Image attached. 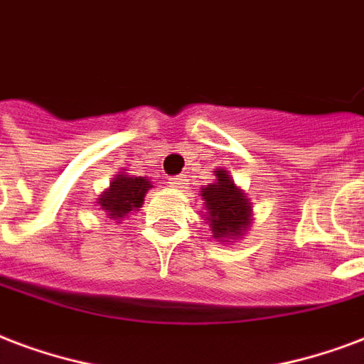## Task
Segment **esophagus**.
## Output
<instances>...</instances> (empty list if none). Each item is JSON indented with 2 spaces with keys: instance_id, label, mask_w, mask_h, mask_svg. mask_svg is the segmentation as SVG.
<instances>
[{
  "instance_id": "34e87169",
  "label": "esophagus",
  "mask_w": 364,
  "mask_h": 364,
  "mask_svg": "<svg viewBox=\"0 0 364 364\" xmlns=\"http://www.w3.org/2000/svg\"><path fill=\"white\" fill-rule=\"evenodd\" d=\"M171 188H174V190H184L186 184H188V180H186V176H174V178H171Z\"/></svg>"
}]
</instances>
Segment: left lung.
Returning <instances> with one entry per match:
<instances>
[{
	"label": "left lung",
	"mask_w": 364,
	"mask_h": 364,
	"mask_svg": "<svg viewBox=\"0 0 364 364\" xmlns=\"http://www.w3.org/2000/svg\"><path fill=\"white\" fill-rule=\"evenodd\" d=\"M213 172L215 182L201 188L199 193L205 205V213L199 211V215L209 224L215 242H236L253 223V203L226 168Z\"/></svg>",
	"instance_id": "8db88e82"
}]
</instances>
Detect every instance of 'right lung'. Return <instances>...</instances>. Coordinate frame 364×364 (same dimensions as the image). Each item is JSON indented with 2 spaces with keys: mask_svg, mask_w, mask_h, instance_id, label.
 <instances>
[{
  "mask_svg": "<svg viewBox=\"0 0 364 364\" xmlns=\"http://www.w3.org/2000/svg\"><path fill=\"white\" fill-rule=\"evenodd\" d=\"M149 188H153V184L147 176H132L124 168L114 174L109 188L100 193L95 205L111 220H124L132 213L140 211Z\"/></svg>",
  "mask_w": 364,
  "mask_h": 364,
  "instance_id": "right-lung-1",
  "label": "right lung"
}]
</instances>
